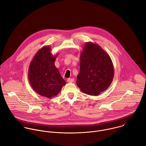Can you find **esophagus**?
Wrapping results in <instances>:
<instances>
[{
    "instance_id": "obj_1",
    "label": "esophagus",
    "mask_w": 146,
    "mask_h": 146,
    "mask_svg": "<svg viewBox=\"0 0 146 146\" xmlns=\"http://www.w3.org/2000/svg\"><path fill=\"white\" fill-rule=\"evenodd\" d=\"M74 81V80L73 78H68V79L67 80V81H68V82H69V83L73 82Z\"/></svg>"
}]
</instances>
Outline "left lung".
Returning <instances> with one entry per match:
<instances>
[{"instance_id":"left-lung-1","label":"left lung","mask_w":146,"mask_h":146,"mask_svg":"<svg viewBox=\"0 0 146 146\" xmlns=\"http://www.w3.org/2000/svg\"><path fill=\"white\" fill-rule=\"evenodd\" d=\"M114 75L109 55L98 44L86 42L81 52L80 70L77 85L90 96H98L111 85Z\"/></svg>"}]
</instances>
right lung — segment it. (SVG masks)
Listing matches in <instances>:
<instances>
[{"mask_svg": "<svg viewBox=\"0 0 146 146\" xmlns=\"http://www.w3.org/2000/svg\"><path fill=\"white\" fill-rule=\"evenodd\" d=\"M48 45L42 47L30 63L28 77L33 89L39 95L50 98L57 96L66 84L54 65L58 55L50 52Z\"/></svg>", "mask_w": 146, "mask_h": 146, "instance_id": "add662e5", "label": "right lung"}]
</instances>
